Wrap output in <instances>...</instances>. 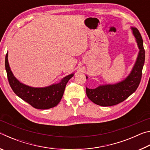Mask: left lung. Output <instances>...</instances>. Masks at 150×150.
<instances>
[{
    "instance_id": "8db88e82",
    "label": "left lung",
    "mask_w": 150,
    "mask_h": 150,
    "mask_svg": "<svg viewBox=\"0 0 150 150\" xmlns=\"http://www.w3.org/2000/svg\"><path fill=\"white\" fill-rule=\"evenodd\" d=\"M139 47V54L131 73L125 79L114 85H100L91 89L86 87L88 98L96 105L102 106H114L123 102L134 93L140 83L142 69L145 62V50L143 40L138 30L132 28ZM87 79L88 78L86 76Z\"/></svg>"
}]
</instances>
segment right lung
<instances>
[{"label":"right lung","mask_w":150,"mask_h":150,"mask_svg":"<svg viewBox=\"0 0 150 150\" xmlns=\"http://www.w3.org/2000/svg\"><path fill=\"white\" fill-rule=\"evenodd\" d=\"M5 69L7 77L12 91L22 100L37 109H48L57 106L64 93L65 86L74 74L66 76L61 80L60 83L46 87L35 88L21 83L16 79L9 67L8 53L5 57Z\"/></svg>","instance_id":"right-lung-1"}]
</instances>
